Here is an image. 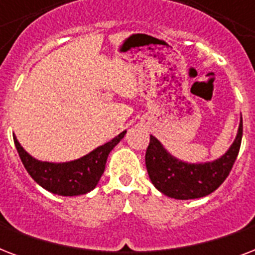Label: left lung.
<instances>
[{"mask_svg":"<svg viewBox=\"0 0 255 255\" xmlns=\"http://www.w3.org/2000/svg\"><path fill=\"white\" fill-rule=\"evenodd\" d=\"M242 118L236 139L220 159L208 163L190 164L172 156L155 136L149 137L145 165L152 184L157 190L176 200H192L208 196L229 176L240 152Z\"/></svg>","mask_w":255,"mask_h":255,"instance_id":"obj_1","label":"left lung"}]
</instances>
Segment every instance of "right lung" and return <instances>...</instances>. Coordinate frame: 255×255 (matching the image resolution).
<instances>
[{
	"label": "right lung",
	"mask_w": 255,
	"mask_h": 255,
	"mask_svg": "<svg viewBox=\"0 0 255 255\" xmlns=\"http://www.w3.org/2000/svg\"><path fill=\"white\" fill-rule=\"evenodd\" d=\"M126 132L123 131L111 141L95 148L81 159L67 163H49L34 159L22 148L15 136L13 139L22 164L34 181L58 196H79L91 192L98 185L110 152L123 139Z\"/></svg>",
	"instance_id": "obj_1"
}]
</instances>
